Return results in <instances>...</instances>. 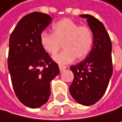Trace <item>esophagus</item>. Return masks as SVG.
Masks as SVG:
<instances>
[{
	"instance_id": "1",
	"label": "esophagus",
	"mask_w": 122,
	"mask_h": 122,
	"mask_svg": "<svg viewBox=\"0 0 122 122\" xmlns=\"http://www.w3.org/2000/svg\"><path fill=\"white\" fill-rule=\"evenodd\" d=\"M67 68V67H65V66H62V65H59V69H60V71H61H61H64Z\"/></svg>"
}]
</instances>
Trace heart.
Returning a JSON list of instances; mask_svg holds the SVG:
<instances>
[{
  "mask_svg": "<svg viewBox=\"0 0 122 122\" xmlns=\"http://www.w3.org/2000/svg\"><path fill=\"white\" fill-rule=\"evenodd\" d=\"M53 33L44 31L40 34V43L49 55H55L61 45L64 50L54 57L60 64H69L75 59L81 60L89 55L93 44L92 30L80 25L71 19H62L52 25Z\"/></svg>",
  "mask_w": 122,
  "mask_h": 122,
  "instance_id": "obj_1",
  "label": "heart"
}]
</instances>
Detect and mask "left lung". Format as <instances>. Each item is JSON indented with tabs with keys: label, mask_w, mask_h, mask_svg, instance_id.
Listing matches in <instances>:
<instances>
[{
	"label": "left lung",
	"mask_w": 122,
	"mask_h": 122,
	"mask_svg": "<svg viewBox=\"0 0 122 122\" xmlns=\"http://www.w3.org/2000/svg\"><path fill=\"white\" fill-rule=\"evenodd\" d=\"M80 16L87 19L93 35V46L85 59L70 67L74 80L69 91L80 104L91 106L102 97L112 75V42L99 20L89 14Z\"/></svg>",
	"instance_id": "obj_1"
}]
</instances>
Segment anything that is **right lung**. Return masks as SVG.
Returning <instances> with one entry per match:
<instances>
[{"mask_svg": "<svg viewBox=\"0 0 122 122\" xmlns=\"http://www.w3.org/2000/svg\"><path fill=\"white\" fill-rule=\"evenodd\" d=\"M51 21L46 13H29L19 21L10 36L7 64L13 89L20 101L32 109L47 102L50 82L60 72L58 64L39 40Z\"/></svg>", "mask_w": 122, "mask_h": 122, "instance_id": "1", "label": "right lung"}]
</instances>
